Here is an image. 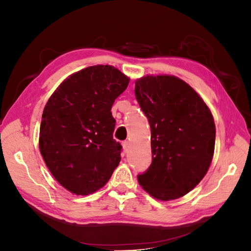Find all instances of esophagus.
<instances>
[{
	"instance_id": "esophagus-1",
	"label": "esophagus",
	"mask_w": 251,
	"mask_h": 251,
	"mask_svg": "<svg viewBox=\"0 0 251 251\" xmlns=\"http://www.w3.org/2000/svg\"><path fill=\"white\" fill-rule=\"evenodd\" d=\"M128 146H130V142H128V141H124V142H123V147H124V150H125L126 151H127Z\"/></svg>"
}]
</instances>
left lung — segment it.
Wrapping results in <instances>:
<instances>
[{
    "mask_svg": "<svg viewBox=\"0 0 251 251\" xmlns=\"http://www.w3.org/2000/svg\"><path fill=\"white\" fill-rule=\"evenodd\" d=\"M135 95L151 126L153 161L138 175L153 198L170 201L194 189L206 175L215 151L216 126L202 97L174 75H147Z\"/></svg>",
    "mask_w": 251,
    "mask_h": 251,
    "instance_id": "obj_1",
    "label": "left lung"
}]
</instances>
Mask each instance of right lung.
Wrapping results in <instances>:
<instances>
[{"instance_id":"right-lung-1","label":"right lung","mask_w":251,"mask_h":251,"mask_svg":"<svg viewBox=\"0 0 251 251\" xmlns=\"http://www.w3.org/2000/svg\"><path fill=\"white\" fill-rule=\"evenodd\" d=\"M130 78L117 68L96 65L71 74L50 96L40 127V151L52 176L67 191L93 194L120 162L111 109Z\"/></svg>"}]
</instances>
